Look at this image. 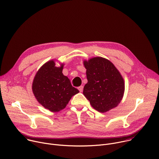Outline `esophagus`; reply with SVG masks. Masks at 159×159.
Wrapping results in <instances>:
<instances>
[{
    "mask_svg": "<svg viewBox=\"0 0 159 159\" xmlns=\"http://www.w3.org/2000/svg\"><path fill=\"white\" fill-rule=\"evenodd\" d=\"M78 89L80 92H82L83 90V86H80V87H78Z\"/></svg>",
    "mask_w": 159,
    "mask_h": 159,
    "instance_id": "obj_1",
    "label": "esophagus"
}]
</instances>
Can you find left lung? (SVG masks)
I'll return each mask as SVG.
<instances>
[{"instance_id": "8db88e82", "label": "left lung", "mask_w": 159, "mask_h": 159, "mask_svg": "<svg viewBox=\"0 0 159 159\" xmlns=\"http://www.w3.org/2000/svg\"><path fill=\"white\" fill-rule=\"evenodd\" d=\"M88 83L83 94L92 107L104 113L116 107L121 102L125 83L120 72L112 62L101 57L84 61Z\"/></svg>"}]
</instances>
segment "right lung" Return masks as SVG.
Listing matches in <instances>:
<instances>
[{"instance_id":"add662e5","label":"right lung","mask_w":159,"mask_h":159,"mask_svg":"<svg viewBox=\"0 0 159 159\" xmlns=\"http://www.w3.org/2000/svg\"><path fill=\"white\" fill-rule=\"evenodd\" d=\"M62 68L63 65L56 67L53 61H48L38 71L33 83V91L38 102L53 112L65 108L73 95L79 93L63 75Z\"/></svg>"}]
</instances>
